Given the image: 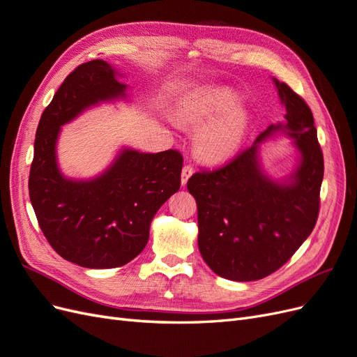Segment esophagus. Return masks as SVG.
Returning <instances> with one entry per match:
<instances>
[{
    "label": "esophagus",
    "mask_w": 357,
    "mask_h": 357,
    "mask_svg": "<svg viewBox=\"0 0 357 357\" xmlns=\"http://www.w3.org/2000/svg\"><path fill=\"white\" fill-rule=\"evenodd\" d=\"M193 174V167L192 165H185L183 167V169H181V185L185 186L186 183H188V180H189V177Z\"/></svg>",
    "instance_id": "34e87169"
}]
</instances>
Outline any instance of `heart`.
<instances>
[{
  "label": "heart",
  "mask_w": 357,
  "mask_h": 357,
  "mask_svg": "<svg viewBox=\"0 0 357 357\" xmlns=\"http://www.w3.org/2000/svg\"><path fill=\"white\" fill-rule=\"evenodd\" d=\"M238 95L223 86H210L181 102L180 117L190 125H205L197 137L198 153L208 160H223L240 147L248 126V113L240 105Z\"/></svg>",
  "instance_id": "heart-1"
}]
</instances>
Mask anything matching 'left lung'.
<instances>
[{"mask_svg": "<svg viewBox=\"0 0 357 357\" xmlns=\"http://www.w3.org/2000/svg\"><path fill=\"white\" fill-rule=\"evenodd\" d=\"M286 125H271L228 164L195 172L188 190L197 199L198 247L213 271L234 282L261 280L282 268L314 229L320 210L323 152L307 102L275 80ZM283 128L296 138L301 165L278 185L257 165V144Z\"/></svg>", "mask_w": 357, "mask_h": 357, "instance_id": "8db88e82", "label": "left lung"}]
</instances>
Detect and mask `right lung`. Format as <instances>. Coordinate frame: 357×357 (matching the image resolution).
I'll use <instances>...</instances> for the list:
<instances>
[{
  "label": "right lung",
  "mask_w": 357,
  "mask_h": 357,
  "mask_svg": "<svg viewBox=\"0 0 357 357\" xmlns=\"http://www.w3.org/2000/svg\"><path fill=\"white\" fill-rule=\"evenodd\" d=\"M114 70L102 59L79 66L43 112L36 132L28 189L46 240L61 257L84 268H116L131 262L149 241L150 222L180 189L178 150L139 153L125 149L104 174L74 181L56 164L59 129L100 101L125 95Z\"/></svg>",
  "instance_id": "obj_1"
}]
</instances>
